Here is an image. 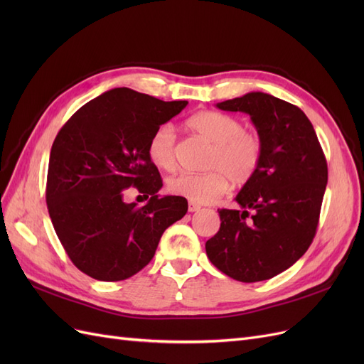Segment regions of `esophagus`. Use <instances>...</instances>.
<instances>
[{"label":"esophagus","instance_id":"obj_1","mask_svg":"<svg viewBox=\"0 0 364 364\" xmlns=\"http://www.w3.org/2000/svg\"><path fill=\"white\" fill-rule=\"evenodd\" d=\"M200 209V205H197V203H194V202H190L188 203V211L190 213H196V211H199Z\"/></svg>","mask_w":364,"mask_h":364}]
</instances>
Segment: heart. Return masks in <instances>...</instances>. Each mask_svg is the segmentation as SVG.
I'll return each instance as SVG.
<instances>
[{
    "instance_id": "obj_1",
    "label": "heart",
    "mask_w": 364,
    "mask_h": 364,
    "mask_svg": "<svg viewBox=\"0 0 364 364\" xmlns=\"http://www.w3.org/2000/svg\"><path fill=\"white\" fill-rule=\"evenodd\" d=\"M186 126L213 144L206 162L209 171L173 176L167 182L170 194L194 203H209L226 193L229 181L243 186L255 178L262 162L264 142L257 132L245 129L241 119L223 112L203 111L193 115ZM147 153L158 168L171 171L176 167V135L170 124H162L153 132Z\"/></svg>"
}]
</instances>
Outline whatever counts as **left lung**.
<instances>
[{"instance_id":"1","label":"left lung","mask_w":364,"mask_h":364,"mask_svg":"<svg viewBox=\"0 0 364 364\" xmlns=\"http://www.w3.org/2000/svg\"><path fill=\"white\" fill-rule=\"evenodd\" d=\"M250 115L264 142L259 170L237 194L241 209H218V232L206 255L228 277L258 282L277 277L313 243L328 165L311 121L299 107L264 92L217 103Z\"/></svg>"}]
</instances>
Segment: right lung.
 Returning <instances> with one entry per match:
<instances>
[{
  "instance_id": "obj_1",
  "label": "right lung",
  "mask_w": 364,
  "mask_h": 364,
  "mask_svg": "<svg viewBox=\"0 0 364 364\" xmlns=\"http://www.w3.org/2000/svg\"><path fill=\"white\" fill-rule=\"evenodd\" d=\"M186 105L115 87L59 130L48 162V214L65 252L87 277H134L151 261L164 230L186 214L183 197L156 194L162 179L147 153L153 132ZM132 186L151 197L144 207L124 202Z\"/></svg>"
}]
</instances>
